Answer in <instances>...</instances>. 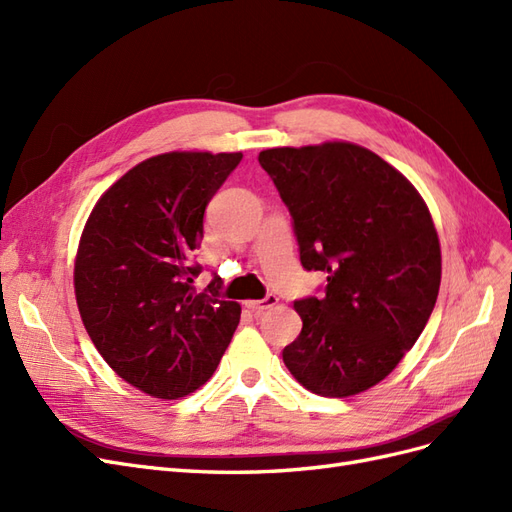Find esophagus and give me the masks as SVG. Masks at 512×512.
I'll use <instances>...</instances> for the list:
<instances>
[{
  "label": "esophagus",
  "instance_id": "esophagus-1",
  "mask_svg": "<svg viewBox=\"0 0 512 512\" xmlns=\"http://www.w3.org/2000/svg\"><path fill=\"white\" fill-rule=\"evenodd\" d=\"M277 299L275 294H267L265 299H258V301H247L245 305H247V309H252L254 314H262V312H267V309H271V307H275L277 305Z\"/></svg>",
  "mask_w": 512,
  "mask_h": 512
}]
</instances>
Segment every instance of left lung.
Wrapping results in <instances>:
<instances>
[{
	"label": "left lung",
	"mask_w": 512,
	"mask_h": 512,
	"mask_svg": "<svg viewBox=\"0 0 512 512\" xmlns=\"http://www.w3.org/2000/svg\"><path fill=\"white\" fill-rule=\"evenodd\" d=\"M288 207L305 271L327 273L294 301L303 329L284 363L307 391L348 397L384 380L414 346L438 299V232L414 185L352 143L260 151Z\"/></svg>",
	"instance_id": "left-lung-1"
}]
</instances>
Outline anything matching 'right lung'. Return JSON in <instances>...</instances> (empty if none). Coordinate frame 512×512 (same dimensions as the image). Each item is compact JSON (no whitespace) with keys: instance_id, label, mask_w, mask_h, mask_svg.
I'll use <instances>...</instances> for the list:
<instances>
[{"instance_id":"add662e5","label":"right lung","mask_w":512,"mask_h":512,"mask_svg":"<svg viewBox=\"0 0 512 512\" xmlns=\"http://www.w3.org/2000/svg\"><path fill=\"white\" fill-rule=\"evenodd\" d=\"M243 153L173 151L108 188L85 224L74 292L91 342L136 389L177 399L203 386L235 333L241 307L222 280L196 292L194 252L213 194Z\"/></svg>"}]
</instances>
